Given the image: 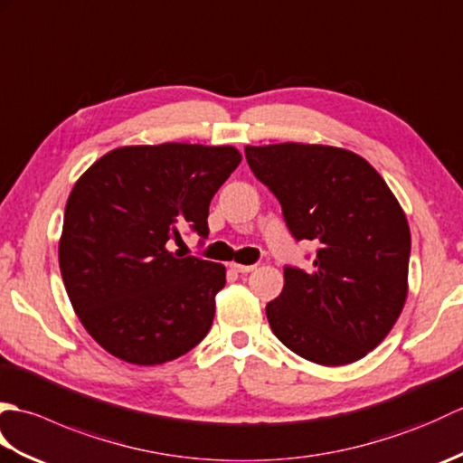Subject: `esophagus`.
I'll use <instances>...</instances> for the list:
<instances>
[{
	"label": "esophagus",
	"mask_w": 463,
	"mask_h": 463,
	"mask_svg": "<svg viewBox=\"0 0 463 463\" xmlns=\"http://www.w3.org/2000/svg\"><path fill=\"white\" fill-rule=\"evenodd\" d=\"M231 269H232L234 272L247 274V272H252L254 269H257V264H237V262H231Z\"/></svg>",
	"instance_id": "esophagus-1"
}]
</instances>
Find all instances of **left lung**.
<instances>
[{"label":"left lung","instance_id":"obj_1","mask_svg":"<svg viewBox=\"0 0 463 463\" xmlns=\"http://www.w3.org/2000/svg\"><path fill=\"white\" fill-rule=\"evenodd\" d=\"M244 153L280 201L292 237L318 244L312 270L284 269V288L267 304L274 336L320 366L364 358L408 297L410 226L394 193L340 146L247 145Z\"/></svg>","mask_w":463,"mask_h":463}]
</instances>
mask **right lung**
<instances>
[{
	"label": "right lung",
	"mask_w": 463,
	"mask_h": 463,
	"mask_svg": "<svg viewBox=\"0 0 463 463\" xmlns=\"http://www.w3.org/2000/svg\"><path fill=\"white\" fill-rule=\"evenodd\" d=\"M242 161L231 145H129L97 159L69 194L59 269L71 307L115 358L155 366L211 330L219 262L171 252L189 224L209 234V204Z\"/></svg>",
	"instance_id": "add662e5"
}]
</instances>
